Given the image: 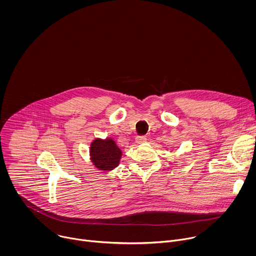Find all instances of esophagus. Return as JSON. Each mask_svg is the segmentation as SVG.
Listing matches in <instances>:
<instances>
[{
    "label": "esophagus",
    "instance_id": "34e87169",
    "mask_svg": "<svg viewBox=\"0 0 256 256\" xmlns=\"http://www.w3.org/2000/svg\"><path fill=\"white\" fill-rule=\"evenodd\" d=\"M146 140H147V138H146V136H138L136 138V144H142L146 142Z\"/></svg>",
    "mask_w": 256,
    "mask_h": 256
}]
</instances>
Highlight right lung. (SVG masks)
<instances>
[{
    "instance_id": "add662e5",
    "label": "right lung",
    "mask_w": 256,
    "mask_h": 256,
    "mask_svg": "<svg viewBox=\"0 0 256 256\" xmlns=\"http://www.w3.org/2000/svg\"><path fill=\"white\" fill-rule=\"evenodd\" d=\"M122 152L112 138H95L90 144V159L102 171H112L118 166Z\"/></svg>"
}]
</instances>
